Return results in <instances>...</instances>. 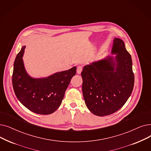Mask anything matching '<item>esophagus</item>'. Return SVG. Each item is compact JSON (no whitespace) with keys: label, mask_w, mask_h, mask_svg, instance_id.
Returning a JSON list of instances; mask_svg holds the SVG:
<instances>
[{"label":"esophagus","mask_w":151,"mask_h":151,"mask_svg":"<svg viewBox=\"0 0 151 151\" xmlns=\"http://www.w3.org/2000/svg\"><path fill=\"white\" fill-rule=\"evenodd\" d=\"M83 70V67L82 66H78L77 67V73L80 74Z\"/></svg>","instance_id":"1"}]
</instances>
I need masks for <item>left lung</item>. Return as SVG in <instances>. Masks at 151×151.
Instances as JSON below:
<instances>
[{
    "label": "left lung",
    "instance_id": "obj_1",
    "mask_svg": "<svg viewBox=\"0 0 151 151\" xmlns=\"http://www.w3.org/2000/svg\"><path fill=\"white\" fill-rule=\"evenodd\" d=\"M112 53L116 54V63L113 57H108L86 65L81 72L85 103L92 113L99 116L120 109L134 87L132 57L122 39H114Z\"/></svg>",
    "mask_w": 151,
    "mask_h": 151
}]
</instances>
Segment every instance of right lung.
Instances as JSON below:
<instances>
[{"instance_id":"add662e5","label":"right lung","mask_w":151,"mask_h":151,"mask_svg":"<svg viewBox=\"0 0 151 151\" xmlns=\"http://www.w3.org/2000/svg\"><path fill=\"white\" fill-rule=\"evenodd\" d=\"M25 46L17 54L14 64L12 84L15 94L23 106L41 115L54 113L60 107L65 91L76 67L55 73L47 78L34 79L26 72L22 57Z\"/></svg>"}]
</instances>
